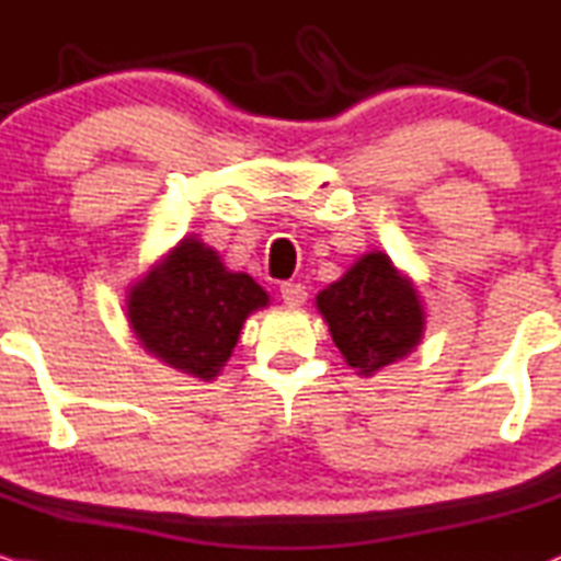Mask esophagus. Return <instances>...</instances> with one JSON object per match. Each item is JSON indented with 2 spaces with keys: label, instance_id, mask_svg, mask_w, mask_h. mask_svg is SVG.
Here are the masks:
<instances>
[{
  "label": "esophagus",
  "instance_id": "34e87169",
  "mask_svg": "<svg viewBox=\"0 0 561 561\" xmlns=\"http://www.w3.org/2000/svg\"><path fill=\"white\" fill-rule=\"evenodd\" d=\"M280 299L286 301V305H305L307 301V286H301V283H283L280 286Z\"/></svg>",
  "mask_w": 561,
  "mask_h": 561
}]
</instances>
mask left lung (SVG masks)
Here are the masks:
<instances>
[{"mask_svg": "<svg viewBox=\"0 0 561 561\" xmlns=\"http://www.w3.org/2000/svg\"><path fill=\"white\" fill-rule=\"evenodd\" d=\"M333 344L357 375L404 359L425 331V309L414 283L383 252L362 254L344 278L318 294Z\"/></svg>", "mask_w": 561, "mask_h": 561, "instance_id": "8db88e82", "label": "left lung"}]
</instances>
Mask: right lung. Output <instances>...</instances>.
<instances>
[{"instance_id":"1","label":"right lung","mask_w":561,"mask_h":561,"mask_svg":"<svg viewBox=\"0 0 561 561\" xmlns=\"http://www.w3.org/2000/svg\"><path fill=\"white\" fill-rule=\"evenodd\" d=\"M267 301L252 275L230 273L215 249L188 236L130 286L125 309L149 354L175 370L213 380L233 354L243 322Z\"/></svg>"}]
</instances>
